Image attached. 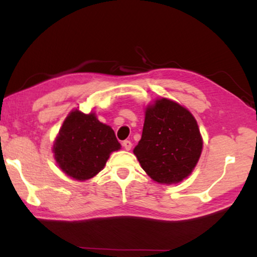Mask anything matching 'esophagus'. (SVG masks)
Here are the masks:
<instances>
[{
  "label": "esophagus",
  "instance_id": "obj_1",
  "mask_svg": "<svg viewBox=\"0 0 257 257\" xmlns=\"http://www.w3.org/2000/svg\"><path fill=\"white\" fill-rule=\"evenodd\" d=\"M122 146H124V149L126 151H130L132 149V143L130 142V140H124V142H122Z\"/></svg>",
  "mask_w": 257,
  "mask_h": 257
}]
</instances>
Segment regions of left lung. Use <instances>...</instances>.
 <instances>
[{"label":"left lung","mask_w":257,"mask_h":257,"mask_svg":"<svg viewBox=\"0 0 257 257\" xmlns=\"http://www.w3.org/2000/svg\"><path fill=\"white\" fill-rule=\"evenodd\" d=\"M201 150V135L188 110L166 98L146 108L142 139L133 153L154 181L175 184L187 178Z\"/></svg>","instance_id":"left-lung-1"}]
</instances>
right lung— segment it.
<instances>
[{"mask_svg": "<svg viewBox=\"0 0 257 257\" xmlns=\"http://www.w3.org/2000/svg\"><path fill=\"white\" fill-rule=\"evenodd\" d=\"M120 149L110 126L94 113L72 111L63 122L54 144L55 159L62 171L76 180H87L103 170L110 153Z\"/></svg>", "mask_w": 257, "mask_h": 257, "instance_id": "add662e5", "label": "right lung"}]
</instances>
